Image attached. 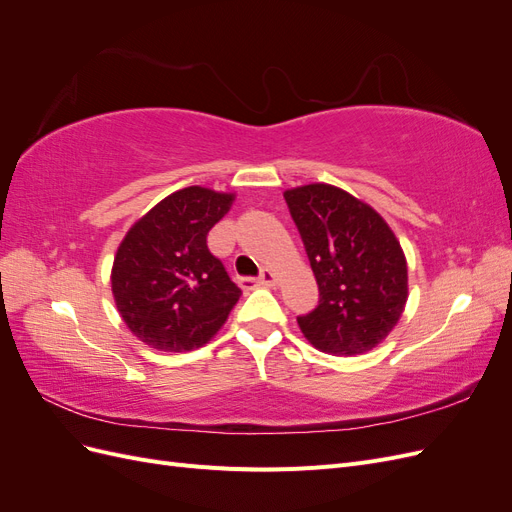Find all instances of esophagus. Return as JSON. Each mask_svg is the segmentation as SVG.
Segmentation results:
<instances>
[{"label":"esophagus","instance_id":"34e87169","mask_svg":"<svg viewBox=\"0 0 512 512\" xmlns=\"http://www.w3.org/2000/svg\"><path fill=\"white\" fill-rule=\"evenodd\" d=\"M258 284H262V286H275L277 284V273L271 271V269H265V271L260 273V277H258Z\"/></svg>","mask_w":512,"mask_h":512}]
</instances>
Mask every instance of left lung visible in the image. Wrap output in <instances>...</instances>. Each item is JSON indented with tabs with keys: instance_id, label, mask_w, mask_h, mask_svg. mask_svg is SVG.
<instances>
[{
	"instance_id": "8db88e82",
	"label": "left lung",
	"mask_w": 512,
	"mask_h": 512,
	"mask_svg": "<svg viewBox=\"0 0 512 512\" xmlns=\"http://www.w3.org/2000/svg\"><path fill=\"white\" fill-rule=\"evenodd\" d=\"M320 290L318 307L297 318L316 350L356 356L397 327L408 301V262L382 215L331 183L284 192Z\"/></svg>"
}]
</instances>
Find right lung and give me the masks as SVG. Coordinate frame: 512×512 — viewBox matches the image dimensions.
<instances>
[{"instance_id":"right-lung-1","label":"right lung","mask_w":512,"mask_h":512,"mask_svg":"<svg viewBox=\"0 0 512 512\" xmlns=\"http://www.w3.org/2000/svg\"><path fill=\"white\" fill-rule=\"evenodd\" d=\"M235 192L177 190L138 218L111 269L117 312L134 337L160 352H190L218 335L241 290L207 247Z\"/></svg>"}]
</instances>
